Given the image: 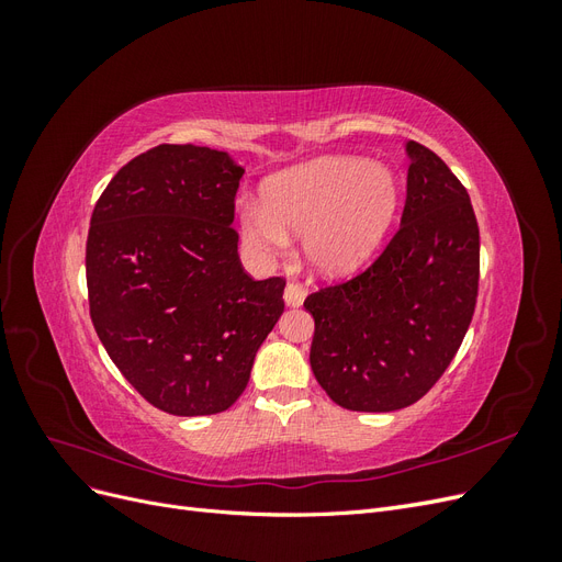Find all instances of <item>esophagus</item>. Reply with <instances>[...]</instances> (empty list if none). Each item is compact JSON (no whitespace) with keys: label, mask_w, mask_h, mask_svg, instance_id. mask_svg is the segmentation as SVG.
Here are the masks:
<instances>
[{"label":"esophagus","mask_w":562,"mask_h":562,"mask_svg":"<svg viewBox=\"0 0 562 562\" xmlns=\"http://www.w3.org/2000/svg\"><path fill=\"white\" fill-rule=\"evenodd\" d=\"M307 297V291L300 283H288L285 291H283V302L288 307H300V304Z\"/></svg>","instance_id":"obj_1"}]
</instances>
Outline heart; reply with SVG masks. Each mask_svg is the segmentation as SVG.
<instances>
[{"label":"heart","mask_w":562,"mask_h":562,"mask_svg":"<svg viewBox=\"0 0 562 562\" xmlns=\"http://www.w3.org/2000/svg\"><path fill=\"white\" fill-rule=\"evenodd\" d=\"M401 199L396 173L359 157H321L269 178L262 203L239 211L244 244L262 260L281 255L291 234L318 277H347L363 267L394 223Z\"/></svg>","instance_id":"b5f03b06"}]
</instances>
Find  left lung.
<instances>
[{"label":"left lung","instance_id":"obj_1","mask_svg":"<svg viewBox=\"0 0 562 562\" xmlns=\"http://www.w3.org/2000/svg\"><path fill=\"white\" fill-rule=\"evenodd\" d=\"M401 227L359 277L304 300L314 316L316 382L356 413L413 405L462 345L479 295V223L464 184L431 149L407 140Z\"/></svg>","mask_w":562,"mask_h":562}]
</instances>
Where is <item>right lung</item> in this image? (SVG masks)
<instances>
[{
	"label": "right lung",
	"instance_id": "add662e5",
	"mask_svg": "<svg viewBox=\"0 0 562 562\" xmlns=\"http://www.w3.org/2000/svg\"><path fill=\"white\" fill-rule=\"evenodd\" d=\"M246 168L229 151L157 145L100 194L87 241L93 328L159 411L223 413L283 314L285 281L250 279L232 229Z\"/></svg>",
	"mask_w": 562,
	"mask_h": 562
}]
</instances>
